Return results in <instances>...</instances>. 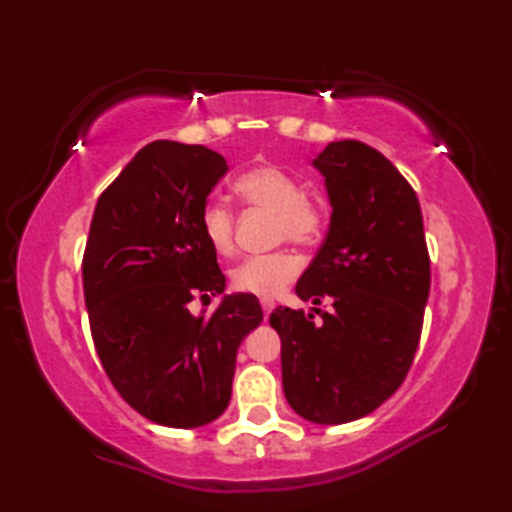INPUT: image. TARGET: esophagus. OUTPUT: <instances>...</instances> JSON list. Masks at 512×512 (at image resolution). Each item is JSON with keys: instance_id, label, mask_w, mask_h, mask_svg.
I'll list each match as a JSON object with an SVG mask.
<instances>
[{"instance_id": "1", "label": "esophagus", "mask_w": 512, "mask_h": 512, "mask_svg": "<svg viewBox=\"0 0 512 512\" xmlns=\"http://www.w3.org/2000/svg\"><path fill=\"white\" fill-rule=\"evenodd\" d=\"M262 309H264V318L271 316V311L275 309V302L273 300H262Z\"/></svg>"}]
</instances>
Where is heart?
Listing matches in <instances>:
<instances>
[{
    "instance_id": "b5f03b06",
    "label": "heart",
    "mask_w": 512,
    "mask_h": 512,
    "mask_svg": "<svg viewBox=\"0 0 512 512\" xmlns=\"http://www.w3.org/2000/svg\"><path fill=\"white\" fill-rule=\"evenodd\" d=\"M246 203L277 214V235L296 244H314L325 230L323 205L311 201L298 176L280 167H255L241 173L235 183ZM201 232L216 255H230L235 248V214L221 203H207L201 212ZM302 271L298 255L282 253L246 257L232 268L230 280L237 291L259 298H275Z\"/></svg>"
}]
</instances>
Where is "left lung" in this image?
I'll list each match as a JSON object with an SVG mask.
<instances>
[{
  "mask_svg": "<svg viewBox=\"0 0 512 512\" xmlns=\"http://www.w3.org/2000/svg\"><path fill=\"white\" fill-rule=\"evenodd\" d=\"M325 178L329 230L300 275V300H332L323 323L277 307L282 386L291 409L316 424L359 420L384 404L420 343L431 268L413 187L372 146L329 142L314 160ZM316 311V307H311Z\"/></svg>",
  "mask_w": 512,
  "mask_h": 512,
  "instance_id": "1",
  "label": "left lung"
}]
</instances>
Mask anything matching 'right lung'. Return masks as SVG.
Here are the masks:
<instances>
[{"instance_id": "add662e5", "label": "right lung", "mask_w": 512, "mask_h": 512, "mask_svg": "<svg viewBox=\"0 0 512 512\" xmlns=\"http://www.w3.org/2000/svg\"><path fill=\"white\" fill-rule=\"evenodd\" d=\"M225 171L201 144L151 142L92 216L83 293L94 348L117 393L162 427H203L228 409L237 350L264 318L250 293H224L212 317L188 311L194 297L225 291L201 232Z\"/></svg>"}]
</instances>
